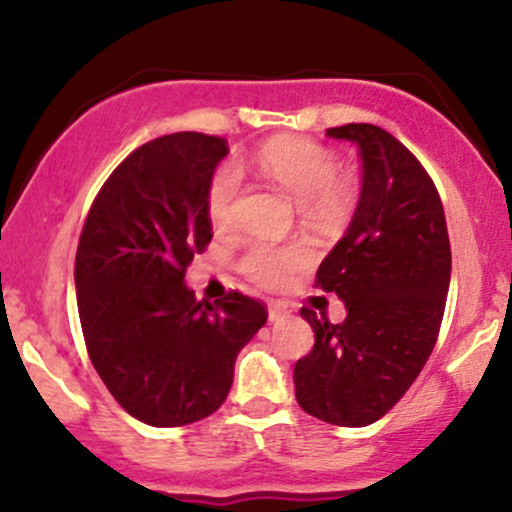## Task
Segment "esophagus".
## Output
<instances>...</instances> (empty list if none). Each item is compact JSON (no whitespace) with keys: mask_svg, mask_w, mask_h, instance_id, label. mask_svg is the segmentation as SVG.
Wrapping results in <instances>:
<instances>
[{"mask_svg":"<svg viewBox=\"0 0 512 512\" xmlns=\"http://www.w3.org/2000/svg\"><path fill=\"white\" fill-rule=\"evenodd\" d=\"M291 313H293L291 303H286V301H272V303H269V322L281 320V317H286Z\"/></svg>","mask_w":512,"mask_h":512,"instance_id":"obj_1","label":"esophagus"}]
</instances>
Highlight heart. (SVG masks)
Returning a JSON list of instances; mask_svg holds the SVG:
<instances>
[{
	"label": "heart",
	"instance_id": "b5f03b06",
	"mask_svg": "<svg viewBox=\"0 0 512 512\" xmlns=\"http://www.w3.org/2000/svg\"><path fill=\"white\" fill-rule=\"evenodd\" d=\"M257 163L276 185L296 199L305 216L315 221H337L351 207V187L339 178V163L332 151L310 139L281 137L264 144ZM240 168L221 163L207 185V216L211 226L226 231L236 223V202L240 195ZM310 262V250L301 243L272 245L252 243L243 257V272L257 284L279 289L289 284L293 274Z\"/></svg>",
	"mask_w": 512,
	"mask_h": 512
}]
</instances>
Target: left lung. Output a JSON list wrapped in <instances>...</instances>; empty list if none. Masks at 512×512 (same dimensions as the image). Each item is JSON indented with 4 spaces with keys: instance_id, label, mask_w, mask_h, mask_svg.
Instances as JSON below:
<instances>
[{
    "instance_id": "left-lung-1",
    "label": "left lung",
    "mask_w": 512,
    "mask_h": 512,
    "mask_svg": "<svg viewBox=\"0 0 512 512\" xmlns=\"http://www.w3.org/2000/svg\"><path fill=\"white\" fill-rule=\"evenodd\" d=\"M356 144L361 195L344 238L317 269V286L337 293L339 325L301 315L315 346L293 368L303 411L334 426H368L419 378L443 322L450 238L438 190L404 144L383 127L354 122L327 129Z\"/></svg>"
}]
</instances>
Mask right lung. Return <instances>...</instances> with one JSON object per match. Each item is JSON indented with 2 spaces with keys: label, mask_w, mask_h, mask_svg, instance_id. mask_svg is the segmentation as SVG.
<instances>
[{
  "label": "right lung",
  "mask_w": 512,
  "mask_h": 512,
  "mask_svg": "<svg viewBox=\"0 0 512 512\" xmlns=\"http://www.w3.org/2000/svg\"><path fill=\"white\" fill-rule=\"evenodd\" d=\"M226 154V139L199 132L139 146L105 180L76 248L88 356L117 404L149 426L214 414L240 349L267 322L255 298L197 301L185 284L211 240L207 185Z\"/></svg>",
  "instance_id": "add662e5"
}]
</instances>
